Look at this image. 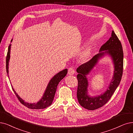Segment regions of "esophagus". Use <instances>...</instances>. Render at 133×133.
Masks as SVG:
<instances>
[{"mask_svg": "<svg viewBox=\"0 0 133 133\" xmlns=\"http://www.w3.org/2000/svg\"><path fill=\"white\" fill-rule=\"evenodd\" d=\"M75 70L73 66H71L70 68H69L68 74H69V75H74V74H75Z\"/></svg>", "mask_w": 133, "mask_h": 133, "instance_id": "34e87169", "label": "esophagus"}]
</instances>
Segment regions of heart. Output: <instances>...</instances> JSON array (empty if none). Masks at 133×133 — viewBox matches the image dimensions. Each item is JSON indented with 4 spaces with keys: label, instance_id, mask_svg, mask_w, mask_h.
I'll list each match as a JSON object with an SVG mask.
<instances>
[{
    "label": "heart",
    "instance_id": "1",
    "mask_svg": "<svg viewBox=\"0 0 133 133\" xmlns=\"http://www.w3.org/2000/svg\"><path fill=\"white\" fill-rule=\"evenodd\" d=\"M90 50H85L82 54V57L84 58H87L89 55H90Z\"/></svg>",
    "mask_w": 133,
    "mask_h": 133
}]
</instances>
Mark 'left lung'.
Segmentation results:
<instances>
[{
    "label": "left lung",
    "mask_w": 133,
    "mask_h": 133,
    "mask_svg": "<svg viewBox=\"0 0 133 133\" xmlns=\"http://www.w3.org/2000/svg\"><path fill=\"white\" fill-rule=\"evenodd\" d=\"M105 50L104 52L102 51ZM99 54L95 55L88 62L77 68L78 87L77 97L79 104L85 109L94 110L102 107L110 100L121 82L123 69V52L118 37L112 30L111 36L102 46ZM105 54L112 58L114 64V73L109 87L103 94L95 97H90L88 94V82L86 76L96 64L98 60Z\"/></svg>",
    "instance_id": "1"
}]
</instances>
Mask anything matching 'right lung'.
<instances>
[{"mask_svg": "<svg viewBox=\"0 0 133 133\" xmlns=\"http://www.w3.org/2000/svg\"><path fill=\"white\" fill-rule=\"evenodd\" d=\"M12 39L11 40V42H12ZM11 44H10L9 46L7 56H6V69L8 76L9 77V74H9V62L10 60V49H11ZM67 72H68V69H65L57 73L56 75H55L51 79V80L50 81L48 85H47V88L45 90L43 96H42V98L37 103L31 104V103H28L25 102L24 100H23L22 98H21L19 97V95L16 93V92H15L12 87V88L15 94H16V97H17L19 102L26 108L31 109H38V110L45 109L52 104L53 100H54L55 97V95L56 93L58 84L62 79L66 76Z\"/></svg>", "mask_w": 133, "mask_h": 133, "instance_id": "add662e5", "label": "right lung"}]
</instances>
